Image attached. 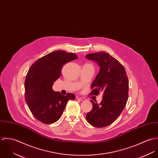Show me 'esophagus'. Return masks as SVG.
Instances as JSON below:
<instances>
[{
    "label": "esophagus",
    "instance_id": "obj_1",
    "mask_svg": "<svg viewBox=\"0 0 158 158\" xmlns=\"http://www.w3.org/2000/svg\"><path fill=\"white\" fill-rule=\"evenodd\" d=\"M78 99L79 100H80V101H85V100H86V98L85 97H78Z\"/></svg>",
    "mask_w": 158,
    "mask_h": 158
}]
</instances>
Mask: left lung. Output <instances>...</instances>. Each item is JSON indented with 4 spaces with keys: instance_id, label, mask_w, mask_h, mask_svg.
Segmentation results:
<instances>
[{
    "instance_id": "left-lung-1",
    "label": "left lung",
    "mask_w": 158,
    "mask_h": 158,
    "mask_svg": "<svg viewBox=\"0 0 158 158\" xmlns=\"http://www.w3.org/2000/svg\"><path fill=\"white\" fill-rule=\"evenodd\" d=\"M86 58L100 66L98 75L91 85L89 95L103 92V100L98 105L90 100L92 109L86 118L91 125L102 128L113 123L125 108L128 97L129 81L122 64L109 53L98 52L89 53Z\"/></svg>"
}]
</instances>
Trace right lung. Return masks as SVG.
Returning <instances> with one entry per match:
<instances>
[{
  "mask_svg": "<svg viewBox=\"0 0 158 158\" xmlns=\"http://www.w3.org/2000/svg\"><path fill=\"white\" fill-rule=\"evenodd\" d=\"M78 56L63 50L52 52L39 58L29 69L25 80V99L33 116L40 122L53 123L61 117L73 94L62 95L52 89L61 75L63 66Z\"/></svg>",
  "mask_w": 158,
  "mask_h": 158,
  "instance_id": "right-lung-1",
  "label": "right lung"
}]
</instances>
